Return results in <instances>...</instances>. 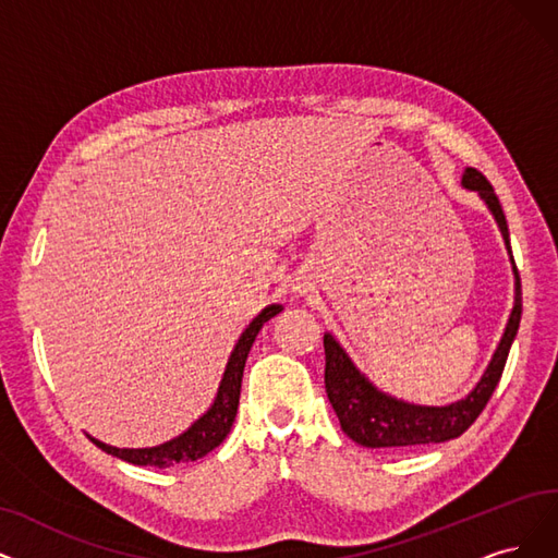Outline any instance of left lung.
<instances>
[{"label":"left lung","instance_id":"8db88e82","mask_svg":"<svg viewBox=\"0 0 558 558\" xmlns=\"http://www.w3.org/2000/svg\"><path fill=\"white\" fill-rule=\"evenodd\" d=\"M462 185L466 190H476L481 194L487 208L493 210L497 225L501 229L504 242L510 252V238L506 215L501 210L495 187L489 185L487 178L478 169H466L462 175ZM512 256V252H510ZM512 270H515V306L508 318L506 331L501 343L489 362L487 371L483 373L476 389L451 403L447 408H421L410 405L403 400H396L383 391H377L366 377L354 368L350 356L343 348L333 341L329 333H325V389L327 398L337 412L343 433L362 447L368 449H398V447H416V444H439L460 437L478 414L485 410L487 400L493 398L501 373L508 360V352L515 339L520 318H522V286L515 260H512Z\"/></svg>","mask_w":558,"mask_h":558}]
</instances>
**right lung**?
<instances>
[{"label": "right lung", "mask_w": 558, "mask_h": 558, "mask_svg": "<svg viewBox=\"0 0 558 558\" xmlns=\"http://www.w3.org/2000/svg\"><path fill=\"white\" fill-rule=\"evenodd\" d=\"M283 306L281 304H270L265 306L260 314L250 323V327L242 331L240 341L235 343V350L229 360V366L225 371V380L219 385L217 398L213 408L198 418L194 426L183 433L181 437H175L167 444H160V447L153 449H117V447H107V444L98 441L92 437L98 449H102L109 456H117L125 462L140 464V466H158V470H165V466H173L181 462H194L198 458L208 456L213 449H217L225 437L229 435L235 412H238V400H240V387H242V371L244 362H247V354L254 345L256 333L260 327L275 318Z\"/></svg>", "instance_id": "right-lung-1"}]
</instances>
